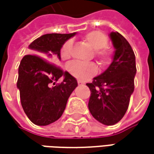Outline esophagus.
I'll return each instance as SVG.
<instances>
[{"label": "esophagus", "mask_w": 154, "mask_h": 154, "mask_svg": "<svg viewBox=\"0 0 154 154\" xmlns=\"http://www.w3.org/2000/svg\"><path fill=\"white\" fill-rule=\"evenodd\" d=\"M78 85L79 86H84L85 85V82L81 81V80H78Z\"/></svg>", "instance_id": "1"}]
</instances>
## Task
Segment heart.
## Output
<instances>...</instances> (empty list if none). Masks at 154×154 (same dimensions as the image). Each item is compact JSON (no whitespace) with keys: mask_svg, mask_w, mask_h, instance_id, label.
<instances>
[{"mask_svg":"<svg viewBox=\"0 0 154 154\" xmlns=\"http://www.w3.org/2000/svg\"><path fill=\"white\" fill-rule=\"evenodd\" d=\"M83 40L92 47L94 55L100 64H107L112 56V51L107 47L108 38L104 33L98 31H92L83 36ZM72 41L68 40L62 45L61 49V57L63 60H68L71 56ZM69 73L75 78L81 80H86L97 73V67L93 63H82L79 62H72L68 66Z\"/></svg>","mask_w":154,"mask_h":154,"instance_id":"heart-1","label":"heart"}]
</instances>
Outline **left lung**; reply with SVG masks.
Listing matches in <instances>:
<instances>
[{
  "label": "left lung",
  "instance_id": "left-lung-1",
  "mask_svg": "<svg viewBox=\"0 0 154 154\" xmlns=\"http://www.w3.org/2000/svg\"><path fill=\"white\" fill-rule=\"evenodd\" d=\"M115 49L108 68L86 86L91 91L88 108L92 116L104 125H114L127 111L134 89L135 56L120 33H109Z\"/></svg>",
  "mask_w": 154,
  "mask_h": 154
}]
</instances>
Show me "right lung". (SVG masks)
I'll return each mask as SVG.
<instances>
[{
    "label": "right lung",
    "instance_id": "1",
    "mask_svg": "<svg viewBox=\"0 0 154 154\" xmlns=\"http://www.w3.org/2000/svg\"><path fill=\"white\" fill-rule=\"evenodd\" d=\"M75 34L43 35L29 45L35 55H26L21 60L17 88L25 113L36 125L46 126L58 120L70 94L78 86L74 76L50 63L61 61L62 45ZM62 76L64 77L62 83L55 85L54 81Z\"/></svg>",
    "mask_w": 154,
    "mask_h": 154
}]
</instances>
